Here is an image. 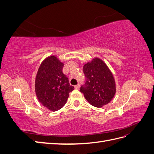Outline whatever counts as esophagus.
<instances>
[{
    "label": "esophagus",
    "instance_id": "1",
    "mask_svg": "<svg viewBox=\"0 0 154 154\" xmlns=\"http://www.w3.org/2000/svg\"><path fill=\"white\" fill-rule=\"evenodd\" d=\"M80 84H78V85L74 86V88H75L76 89H79V88H80Z\"/></svg>",
    "mask_w": 154,
    "mask_h": 154
}]
</instances>
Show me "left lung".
Returning a JSON list of instances; mask_svg holds the SVG:
<instances>
[{"label":"left lung","mask_w":154,"mask_h":154,"mask_svg":"<svg viewBox=\"0 0 154 154\" xmlns=\"http://www.w3.org/2000/svg\"><path fill=\"white\" fill-rule=\"evenodd\" d=\"M87 81L80 88L85 98L91 105L102 107L109 103L116 92L113 74L103 60L94 58L83 67Z\"/></svg>","instance_id":"left-lung-1"}]
</instances>
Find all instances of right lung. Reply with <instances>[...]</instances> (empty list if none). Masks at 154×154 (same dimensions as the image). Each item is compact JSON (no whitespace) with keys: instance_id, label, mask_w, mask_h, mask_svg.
I'll list each match as a JSON object with an SVG mask.
<instances>
[{"instance_id":"right-lung-1","label":"right lung","mask_w":154,"mask_h":154,"mask_svg":"<svg viewBox=\"0 0 154 154\" xmlns=\"http://www.w3.org/2000/svg\"><path fill=\"white\" fill-rule=\"evenodd\" d=\"M63 63L51 55L40 63L37 71L35 90L40 103L51 111H57L66 103L69 92L74 90L62 72Z\"/></svg>"}]
</instances>
